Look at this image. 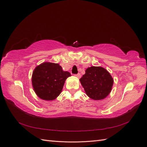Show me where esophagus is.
I'll return each instance as SVG.
<instances>
[{
    "mask_svg": "<svg viewBox=\"0 0 147 147\" xmlns=\"http://www.w3.org/2000/svg\"><path fill=\"white\" fill-rule=\"evenodd\" d=\"M74 76L77 77L78 78H80L81 77V75H80V74H75Z\"/></svg>",
    "mask_w": 147,
    "mask_h": 147,
    "instance_id": "34e87169",
    "label": "esophagus"
}]
</instances>
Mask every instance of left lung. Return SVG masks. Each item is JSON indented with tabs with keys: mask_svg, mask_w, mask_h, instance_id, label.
<instances>
[{
	"mask_svg": "<svg viewBox=\"0 0 147 147\" xmlns=\"http://www.w3.org/2000/svg\"><path fill=\"white\" fill-rule=\"evenodd\" d=\"M86 94L94 100H101L112 90L113 80L109 72L101 67L88 68L80 79Z\"/></svg>",
	"mask_w": 147,
	"mask_h": 147,
	"instance_id": "1",
	"label": "left lung"
}]
</instances>
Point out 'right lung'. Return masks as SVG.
I'll return each mask as SVG.
<instances>
[{"mask_svg":"<svg viewBox=\"0 0 147 147\" xmlns=\"http://www.w3.org/2000/svg\"><path fill=\"white\" fill-rule=\"evenodd\" d=\"M70 76L58 64L43 63L36 67L32 74L34 90L42 99L54 100L60 94L67 78Z\"/></svg>","mask_w":147,"mask_h":147,"instance_id":"obj_1","label":"right lung"}]
</instances>
